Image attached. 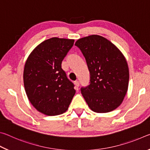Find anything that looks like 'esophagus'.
I'll use <instances>...</instances> for the list:
<instances>
[{
	"instance_id": "34e87169",
	"label": "esophagus",
	"mask_w": 150,
	"mask_h": 150,
	"mask_svg": "<svg viewBox=\"0 0 150 150\" xmlns=\"http://www.w3.org/2000/svg\"><path fill=\"white\" fill-rule=\"evenodd\" d=\"M75 86H76V87H79V81H75Z\"/></svg>"
}]
</instances>
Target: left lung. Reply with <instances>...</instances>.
Masks as SVG:
<instances>
[{
  "label": "left lung",
  "instance_id": "obj_1",
  "mask_svg": "<svg viewBox=\"0 0 150 150\" xmlns=\"http://www.w3.org/2000/svg\"><path fill=\"white\" fill-rule=\"evenodd\" d=\"M76 46L84 55L90 72V84L81 94L93 111L105 113L121 105L128 91L129 69L125 57L105 38L91 35L78 40Z\"/></svg>",
  "mask_w": 150,
  "mask_h": 150
}]
</instances>
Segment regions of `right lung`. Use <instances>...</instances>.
<instances>
[{
    "label": "right lung",
    "mask_w": 150,
    "mask_h": 150,
    "mask_svg": "<svg viewBox=\"0 0 150 150\" xmlns=\"http://www.w3.org/2000/svg\"><path fill=\"white\" fill-rule=\"evenodd\" d=\"M74 40L52 38L32 51L24 69V85L28 98L38 111L47 116L67 111L75 94L74 84L62 68L63 59Z\"/></svg>",
    "instance_id": "add662e5"
}]
</instances>
